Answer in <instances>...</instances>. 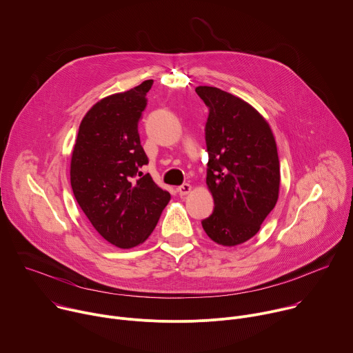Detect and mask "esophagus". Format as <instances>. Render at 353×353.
Wrapping results in <instances>:
<instances>
[{
    "label": "esophagus",
    "instance_id": "1",
    "mask_svg": "<svg viewBox=\"0 0 353 353\" xmlns=\"http://www.w3.org/2000/svg\"><path fill=\"white\" fill-rule=\"evenodd\" d=\"M191 190H192L191 184L184 183V184H181V185L177 188V192H179L180 195H187V194H190V192H191Z\"/></svg>",
    "mask_w": 353,
    "mask_h": 353
}]
</instances>
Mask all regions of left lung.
<instances>
[{
	"instance_id": "obj_1",
	"label": "left lung",
	"mask_w": 353,
	"mask_h": 353,
	"mask_svg": "<svg viewBox=\"0 0 353 353\" xmlns=\"http://www.w3.org/2000/svg\"><path fill=\"white\" fill-rule=\"evenodd\" d=\"M195 92L210 110L207 185L215 205L203 228L216 244L239 245L259 233L276 205L281 170L275 137L245 100L214 86H196Z\"/></svg>"
}]
</instances>
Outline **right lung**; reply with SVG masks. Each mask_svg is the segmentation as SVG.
Masks as SVG:
<instances>
[{
	"instance_id": "add662e5",
	"label": "right lung",
	"mask_w": 353,
	"mask_h": 353,
	"mask_svg": "<svg viewBox=\"0 0 353 353\" xmlns=\"http://www.w3.org/2000/svg\"><path fill=\"white\" fill-rule=\"evenodd\" d=\"M154 81L96 102L79 124L71 157V187L96 232L119 248L142 244L169 204V191L145 174L138 121Z\"/></svg>"
}]
</instances>
